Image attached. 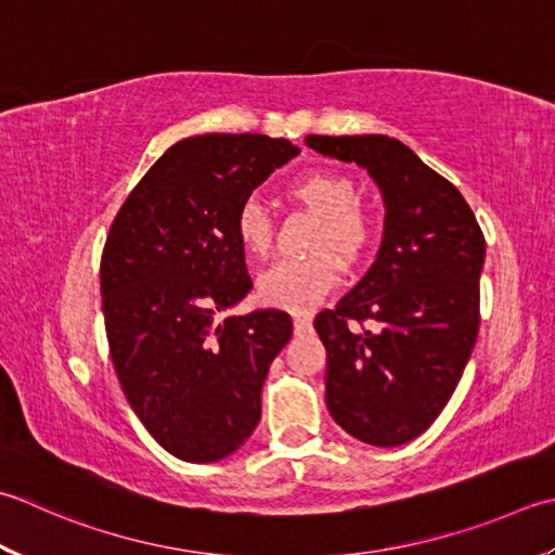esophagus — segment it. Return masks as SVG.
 Instances as JSON below:
<instances>
[{
  "instance_id": "obj_1",
  "label": "esophagus",
  "mask_w": 555,
  "mask_h": 555,
  "mask_svg": "<svg viewBox=\"0 0 555 555\" xmlns=\"http://www.w3.org/2000/svg\"><path fill=\"white\" fill-rule=\"evenodd\" d=\"M310 327H312V320L308 314H296V320H293V330H296V334H306L310 332Z\"/></svg>"
}]
</instances>
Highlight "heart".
Segmentation results:
<instances>
[{
    "label": "heart",
    "mask_w": 555,
    "mask_h": 555,
    "mask_svg": "<svg viewBox=\"0 0 555 555\" xmlns=\"http://www.w3.org/2000/svg\"><path fill=\"white\" fill-rule=\"evenodd\" d=\"M288 194L310 211L322 216L314 235V257L284 259L259 279V298L267 306L293 312H306L318 306L339 284V264L331 255L356 262L371 247L377 219L373 209L358 202V184L353 178L336 170L302 172L288 184ZM233 233L245 253L267 257L274 243V221L259 199H245L235 209Z\"/></svg>",
    "instance_id": "b5f03b06"
}]
</instances>
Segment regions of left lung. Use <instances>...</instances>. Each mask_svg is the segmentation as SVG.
<instances>
[{
	"mask_svg": "<svg viewBox=\"0 0 555 555\" xmlns=\"http://www.w3.org/2000/svg\"><path fill=\"white\" fill-rule=\"evenodd\" d=\"M371 172L385 235L365 276L314 318L332 418L375 448L418 438L448 406L479 334L486 241L450 180L385 134L306 139ZM361 323V328L354 324Z\"/></svg>",
	"mask_w": 555,
	"mask_h": 555,
	"instance_id": "obj_1",
	"label": "left lung"
}]
</instances>
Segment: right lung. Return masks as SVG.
Masks as SVG:
<instances>
[{"label": "right lung", "instance_id": "right-lung-1", "mask_svg": "<svg viewBox=\"0 0 555 555\" xmlns=\"http://www.w3.org/2000/svg\"><path fill=\"white\" fill-rule=\"evenodd\" d=\"M298 156L288 139L178 141L119 206L101 257L107 344L122 392L163 450L216 462L253 436L284 310L231 314L253 281L233 233L241 202Z\"/></svg>", "mask_w": 555, "mask_h": 555}]
</instances>
